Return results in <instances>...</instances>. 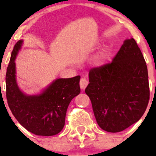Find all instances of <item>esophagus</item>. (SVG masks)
<instances>
[{"mask_svg":"<svg viewBox=\"0 0 156 156\" xmlns=\"http://www.w3.org/2000/svg\"><path fill=\"white\" fill-rule=\"evenodd\" d=\"M88 83L89 82H88V81L86 79V78H81V80H80V87H81V89H83V90L85 89L86 87L87 86Z\"/></svg>","mask_w":156,"mask_h":156,"instance_id":"esophagus-1","label":"esophagus"}]
</instances>
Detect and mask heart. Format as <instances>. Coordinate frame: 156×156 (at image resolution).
Wrapping results in <instances>:
<instances>
[{
    "instance_id": "heart-1",
    "label": "heart",
    "mask_w": 156,
    "mask_h": 156,
    "mask_svg": "<svg viewBox=\"0 0 156 156\" xmlns=\"http://www.w3.org/2000/svg\"><path fill=\"white\" fill-rule=\"evenodd\" d=\"M105 60V56L103 53H100V54L97 55V56H95L94 59V63L97 66H100L103 63Z\"/></svg>"
}]
</instances>
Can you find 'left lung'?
<instances>
[{"label":"left lung","mask_w":156,"mask_h":156,"mask_svg":"<svg viewBox=\"0 0 156 156\" xmlns=\"http://www.w3.org/2000/svg\"><path fill=\"white\" fill-rule=\"evenodd\" d=\"M148 78L145 59L133 38L125 41L111 62L91 69L85 93L99 126L117 133L138 122L149 103Z\"/></svg>","instance_id":"obj_1"}]
</instances>
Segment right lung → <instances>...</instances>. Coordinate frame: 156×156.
<instances>
[{"instance_id":"obj_1","label":"right lung","mask_w":156,"mask_h":156,"mask_svg":"<svg viewBox=\"0 0 156 156\" xmlns=\"http://www.w3.org/2000/svg\"><path fill=\"white\" fill-rule=\"evenodd\" d=\"M22 43L20 40L14 45L6 73V97L9 108L20 125L31 133L53 136L62 130L69 103L81 92V77L59 78L40 95H25L16 81L14 62Z\"/></svg>"}]
</instances>
